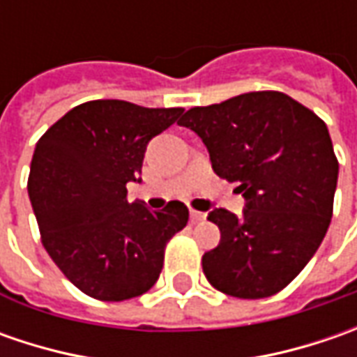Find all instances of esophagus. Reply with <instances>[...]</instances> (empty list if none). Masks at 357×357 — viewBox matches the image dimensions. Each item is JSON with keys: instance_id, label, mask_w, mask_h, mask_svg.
Here are the masks:
<instances>
[{"instance_id": "esophagus-1", "label": "esophagus", "mask_w": 357, "mask_h": 357, "mask_svg": "<svg viewBox=\"0 0 357 357\" xmlns=\"http://www.w3.org/2000/svg\"><path fill=\"white\" fill-rule=\"evenodd\" d=\"M204 216H206V214L200 213V211H195V208L190 211V220H192L195 225H197V222H200V220H204Z\"/></svg>"}]
</instances>
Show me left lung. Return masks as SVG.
<instances>
[{"label":"left lung","instance_id":"8db88e82","mask_svg":"<svg viewBox=\"0 0 357 357\" xmlns=\"http://www.w3.org/2000/svg\"><path fill=\"white\" fill-rule=\"evenodd\" d=\"M178 125L206 144L214 172L246 199L242 218L216 208L220 244L202 256L206 280L244 300L284 290L322 244L334 213L337 158L328 127L280 91L188 109Z\"/></svg>","mask_w":357,"mask_h":357}]
</instances>
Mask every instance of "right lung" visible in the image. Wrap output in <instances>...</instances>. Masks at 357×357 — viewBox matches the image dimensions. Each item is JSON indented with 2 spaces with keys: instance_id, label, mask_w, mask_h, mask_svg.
Here are the masks:
<instances>
[{
  "instance_id": "add662e5",
  "label": "right lung",
  "mask_w": 357,
  "mask_h": 357,
  "mask_svg": "<svg viewBox=\"0 0 357 357\" xmlns=\"http://www.w3.org/2000/svg\"><path fill=\"white\" fill-rule=\"evenodd\" d=\"M185 109L99 99L77 105L35 144L27 192L51 260L83 294L121 302L158 280L169 240L188 222L171 200L149 211L127 200L144 149Z\"/></svg>"
}]
</instances>
